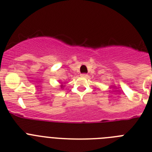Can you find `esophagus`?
Returning a JSON list of instances; mask_svg holds the SVG:
<instances>
[{
    "label": "esophagus",
    "instance_id": "esophagus-1",
    "mask_svg": "<svg viewBox=\"0 0 152 152\" xmlns=\"http://www.w3.org/2000/svg\"><path fill=\"white\" fill-rule=\"evenodd\" d=\"M81 77H87V73H81Z\"/></svg>",
    "mask_w": 152,
    "mask_h": 152
}]
</instances>
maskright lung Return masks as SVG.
<instances>
[{"label":"right lung","instance_id":"right-lung-1","mask_svg":"<svg viewBox=\"0 0 152 152\" xmlns=\"http://www.w3.org/2000/svg\"><path fill=\"white\" fill-rule=\"evenodd\" d=\"M63 87H64V86H63V85H61V87H62V88H63Z\"/></svg>","mask_w":152,"mask_h":152}]
</instances>
